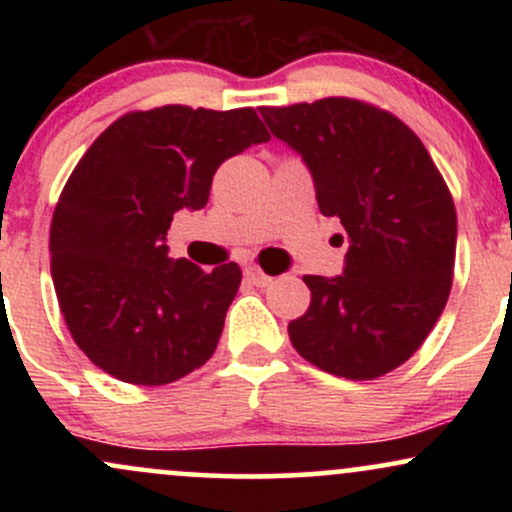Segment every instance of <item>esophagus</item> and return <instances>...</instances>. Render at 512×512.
Instances as JSON below:
<instances>
[{"label": "esophagus", "mask_w": 512, "mask_h": 512, "mask_svg": "<svg viewBox=\"0 0 512 512\" xmlns=\"http://www.w3.org/2000/svg\"><path fill=\"white\" fill-rule=\"evenodd\" d=\"M245 279L250 281V284H255V286H260V289H264V286H269L272 284V276H267L262 272L260 267H255V264H252V267H248L245 269Z\"/></svg>", "instance_id": "1"}]
</instances>
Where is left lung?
Instances as JSON below:
<instances>
[{
    "label": "left lung",
    "instance_id": "left-lung-1",
    "mask_svg": "<svg viewBox=\"0 0 512 512\" xmlns=\"http://www.w3.org/2000/svg\"><path fill=\"white\" fill-rule=\"evenodd\" d=\"M313 173L317 207L339 216L342 276H303L310 308L293 349L325 373L373 380L424 344L448 303L457 214L426 146L399 117L356 98L260 108Z\"/></svg>",
    "mask_w": 512,
    "mask_h": 512
}]
</instances>
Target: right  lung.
<instances>
[{"mask_svg":"<svg viewBox=\"0 0 512 512\" xmlns=\"http://www.w3.org/2000/svg\"><path fill=\"white\" fill-rule=\"evenodd\" d=\"M269 139L252 108L163 105L115 120L76 163L50 226V269L76 346L122 383L168 385L216 351L240 286L228 262L170 260L173 214L202 209L226 158Z\"/></svg>","mask_w":512,"mask_h":512,"instance_id":"1","label":"right lung"}]
</instances>
